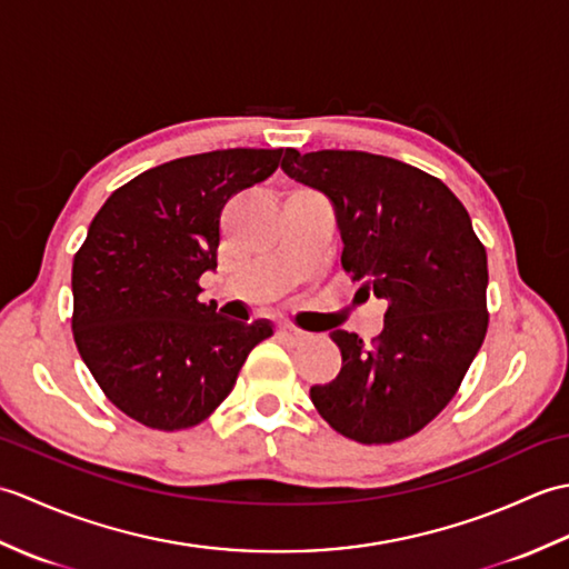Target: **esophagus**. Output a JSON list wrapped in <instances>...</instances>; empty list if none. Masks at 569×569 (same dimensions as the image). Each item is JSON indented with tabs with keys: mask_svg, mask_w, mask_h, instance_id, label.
I'll return each instance as SVG.
<instances>
[{
	"mask_svg": "<svg viewBox=\"0 0 569 569\" xmlns=\"http://www.w3.org/2000/svg\"><path fill=\"white\" fill-rule=\"evenodd\" d=\"M276 335H278V340H283V342H288V345H303V342H308L310 337H312V335L306 332V330L293 328V325H278Z\"/></svg>",
	"mask_w": 569,
	"mask_h": 569,
	"instance_id": "esophagus-1",
	"label": "esophagus"
}]
</instances>
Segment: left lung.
Listing matches in <instances>:
<instances>
[{
  "mask_svg": "<svg viewBox=\"0 0 569 569\" xmlns=\"http://www.w3.org/2000/svg\"><path fill=\"white\" fill-rule=\"evenodd\" d=\"M283 173L335 204L342 269L389 303L365 345L332 330L342 369L310 401L345 438L391 445L452 401L489 328L487 249L440 178L367 151L286 149Z\"/></svg>",
  "mask_w": 569,
  "mask_h": 569,
  "instance_id": "1",
  "label": "left lung"
}]
</instances>
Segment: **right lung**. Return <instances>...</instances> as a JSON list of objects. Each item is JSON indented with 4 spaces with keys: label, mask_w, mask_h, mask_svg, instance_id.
<instances>
[{
    "label": "right lung",
    "mask_w": 569,
    "mask_h": 569,
    "mask_svg": "<svg viewBox=\"0 0 569 569\" xmlns=\"http://www.w3.org/2000/svg\"><path fill=\"white\" fill-rule=\"evenodd\" d=\"M283 149H224L149 168L117 188L72 259V337L104 396L151 430H186L234 389L271 322L200 303L217 269L220 214Z\"/></svg>",
    "instance_id": "add662e5"
}]
</instances>
